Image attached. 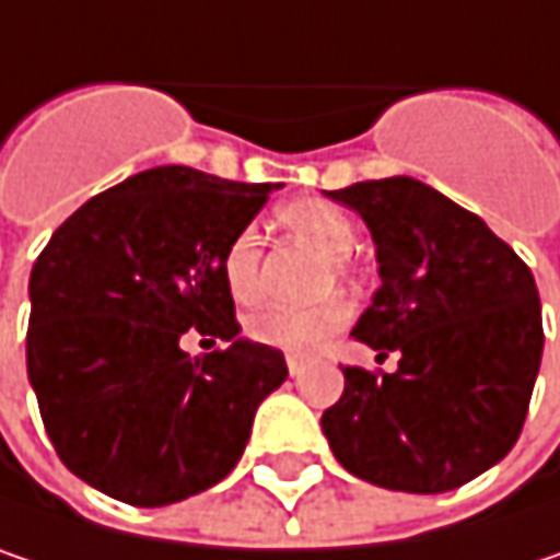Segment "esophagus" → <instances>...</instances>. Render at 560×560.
<instances>
[{
    "mask_svg": "<svg viewBox=\"0 0 560 560\" xmlns=\"http://www.w3.org/2000/svg\"><path fill=\"white\" fill-rule=\"evenodd\" d=\"M287 366H290V376H302L305 373V360L296 353H287Z\"/></svg>",
    "mask_w": 560,
    "mask_h": 560,
    "instance_id": "obj_1",
    "label": "esophagus"
}]
</instances>
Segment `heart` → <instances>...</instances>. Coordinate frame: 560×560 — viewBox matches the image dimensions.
Listing matches in <instances>:
<instances>
[{"label":"heart","mask_w":560,"mask_h":560,"mask_svg":"<svg viewBox=\"0 0 560 560\" xmlns=\"http://www.w3.org/2000/svg\"><path fill=\"white\" fill-rule=\"evenodd\" d=\"M277 220L296 238L312 245L325 258V273L318 290L328 293L331 280L350 273V252L357 245V222L347 210L325 197H296L277 207ZM222 283L238 305H255L264 293L260 283V238L255 229H242L229 238L222 252ZM350 322V302L343 296H328L308 308H264L248 318V338L287 350L312 353L325 340H331Z\"/></svg>","instance_id":"b5f03b06"}]
</instances>
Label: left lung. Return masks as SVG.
Returning a JSON list of instances; mask_svg holds the SVG:
<instances>
[{
	"instance_id": "left-lung-1",
	"label": "left lung",
	"mask_w": 560,
	"mask_h": 560,
	"mask_svg": "<svg viewBox=\"0 0 560 560\" xmlns=\"http://www.w3.org/2000/svg\"><path fill=\"white\" fill-rule=\"evenodd\" d=\"M331 197L373 232L382 287L353 338L395 373L343 366L322 415L335 459L388 491L443 494L498 465L523 433L541 363L533 270L481 217L415 178Z\"/></svg>"
}]
</instances>
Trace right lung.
Returning a JSON list of instances; mask_svg holds the SVG:
<instances>
[{
    "label": "right lung",
    "instance_id": "right-lung-1",
    "mask_svg": "<svg viewBox=\"0 0 560 560\" xmlns=\"http://www.w3.org/2000/svg\"><path fill=\"white\" fill-rule=\"evenodd\" d=\"M277 184L165 165L82 203L31 270L27 380L60 462L101 494L165 506L222 481L290 376L238 340L222 252ZM229 339L190 358L184 330Z\"/></svg>",
    "mask_w": 560,
    "mask_h": 560
}]
</instances>
